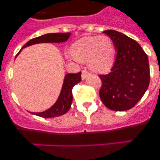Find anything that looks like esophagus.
<instances>
[{
	"label": "esophagus",
	"instance_id": "esophagus-1",
	"mask_svg": "<svg viewBox=\"0 0 160 160\" xmlns=\"http://www.w3.org/2000/svg\"><path fill=\"white\" fill-rule=\"evenodd\" d=\"M89 74H90V73H89L87 70H82V80H84Z\"/></svg>",
	"mask_w": 160,
	"mask_h": 160
}]
</instances>
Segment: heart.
<instances>
[{
	"label": "heart",
	"instance_id": "obj_1",
	"mask_svg": "<svg viewBox=\"0 0 160 160\" xmlns=\"http://www.w3.org/2000/svg\"><path fill=\"white\" fill-rule=\"evenodd\" d=\"M70 53L74 59L87 62L96 73L111 70L115 58L114 42L107 36H88L80 38L72 45Z\"/></svg>",
	"mask_w": 160,
	"mask_h": 160
}]
</instances>
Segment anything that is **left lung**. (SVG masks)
Listing matches in <instances>:
<instances>
[{
  "instance_id": "left-lung-1",
  "label": "left lung",
  "mask_w": 160,
  "mask_h": 160,
  "mask_svg": "<svg viewBox=\"0 0 160 160\" xmlns=\"http://www.w3.org/2000/svg\"><path fill=\"white\" fill-rule=\"evenodd\" d=\"M113 41L116 57L111 73L100 75L102 86L99 91L107 108L128 111L142 98L150 82L148 55L139 44L115 30L103 31Z\"/></svg>"
}]
</instances>
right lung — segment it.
<instances>
[{
	"label": "right lung",
	"instance_id": "1",
	"mask_svg": "<svg viewBox=\"0 0 160 160\" xmlns=\"http://www.w3.org/2000/svg\"><path fill=\"white\" fill-rule=\"evenodd\" d=\"M70 32H58V33H47L38 38H32L30 41L25 44L22 49L32 45L40 43H62L65 42L69 39L70 37ZM22 49L17 54L18 56ZM16 56V58H17ZM81 72L78 73H67L65 75L63 84L62 87L60 94L58 98L57 101L48 110L42 112H30L31 114L42 117V118H53L58 117L66 114L71 107L72 101H73V95H72V89L73 86L82 81Z\"/></svg>",
	"mask_w": 160,
	"mask_h": 160
}]
</instances>
